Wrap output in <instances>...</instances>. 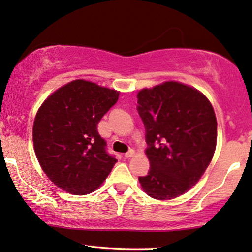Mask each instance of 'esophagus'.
<instances>
[{"label": "esophagus", "mask_w": 252, "mask_h": 252, "mask_svg": "<svg viewBox=\"0 0 252 252\" xmlns=\"http://www.w3.org/2000/svg\"><path fill=\"white\" fill-rule=\"evenodd\" d=\"M134 155H135V151H134L133 149H130L128 153H126L125 154V157H127V158H129V157H133Z\"/></svg>", "instance_id": "obj_1"}]
</instances>
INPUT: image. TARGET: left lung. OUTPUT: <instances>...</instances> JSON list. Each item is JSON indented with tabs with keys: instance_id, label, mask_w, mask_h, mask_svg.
I'll use <instances>...</instances> for the list:
<instances>
[{
	"instance_id": "1",
	"label": "left lung",
	"mask_w": 252,
	"mask_h": 252,
	"mask_svg": "<svg viewBox=\"0 0 252 252\" xmlns=\"http://www.w3.org/2000/svg\"><path fill=\"white\" fill-rule=\"evenodd\" d=\"M150 171L141 187L159 201L178 197L204 174L217 146V118L208 97L191 86L165 81L137 93Z\"/></svg>"
}]
</instances>
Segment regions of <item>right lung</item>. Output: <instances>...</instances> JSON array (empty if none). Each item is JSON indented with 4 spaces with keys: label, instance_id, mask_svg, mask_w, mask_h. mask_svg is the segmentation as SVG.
Instances as JSON below:
<instances>
[{
    "label": "right lung",
    "instance_id": "add662e5",
    "mask_svg": "<svg viewBox=\"0 0 252 252\" xmlns=\"http://www.w3.org/2000/svg\"><path fill=\"white\" fill-rule=\"evenodd\" d=\"M118 91L77 79L48 96L33 124V144L50 181L72 195L101 186L117 159L105 150L97 124L115 105Z\"/></svg>",
    "mask_w": 252,
    "mask_h": 252
}]
</instances>
